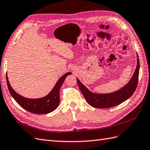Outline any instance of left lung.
Here are the masks:
<instances>
[{"label": "left lung", "mask_w": 150, "mask_h": 150, "mask_svg": "<svg viewBox=\"0 0 150 150\" xmlns=\"http://www.w3.org/2000/svg\"><path fill=\"white\" fill-rule=\"evenodd\" d=\"M139 60L137 55V65L135 71L130 81L127 84L119 91L109 94H95L90 92L82 83L76 79L79 89L84 96L87 102L91 106L95 108L105 109L116 106L123 103L125 100L133 95L137 88L139 74Z\"/></svg>", "instance_id": "8db88e82"}]
</instances>
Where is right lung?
I'll return each instance as SVG.
<instances>
[{"mask_svg": "<svg viewBox=\"0 0 150 150\" xmlns=\"http://www.w3.org/2000/svg\"><path fill=\"white\" fill-rule=\"evenodd\" d=\"M70 74H71V73L68 72L61 76L57 82L53 89L47 96L38 99L27 98L16 93L10 86L7 74L6 81L10 94L21 107L30 112L38 114H44L52 112L58 107L59 102H60L59 89H60L66 77Z\"/></svg>", "mask_w": 150, "mask_h": 150, "instance_id": "add662e5", "label": "right lung"}]
</instances>
